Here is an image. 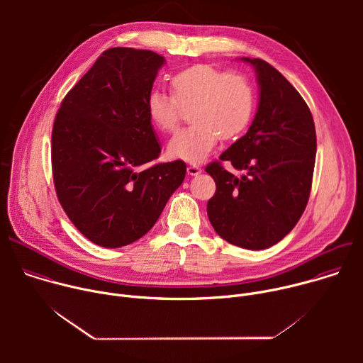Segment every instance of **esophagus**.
I'll return each instance as SVG.
<instances>
[{"label": "esophagus", "mask_w": 363, "mask_h": 363, "mask_svg": "<svg viewBox=\"0 0 363 363\" xmlns=\"http://www.w3.org/2000/svg\"><path fill=\"white\" fill-rule=\"evenodd\" d=\"M186 172H188V175H191V177H196V175H199V174L202 172V169H201V167H198V165H188Z\"/></svg>", "instance_id": "1"}]
</instances>
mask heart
Here are the masks:
<instances>
[{
    "instance_id": "1",
    "label": "heart",
    "mask_w": 363,
    "mask_h": 363,
    "mask_svg": "<svg viewBox=\"0 0 363 363\" xmlns=\"http://www.w3.org/2000/svg\"><path fill=\"white\" fill-rule=\"evenodd\" d=\"M171 93L150 91L146 111L161 132H174L184 111H191L192 123L175 133L168 145L172 158L186 162L203 161L218 138L228 140L241 135L254 112L250 80L241 73H225L208 65H195L174 74Z\"/></svg>"
}]
</instances>
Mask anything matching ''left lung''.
Wrapping results in <instances>:
<instances>
[{
	"mask_svg": "<svg viewBox=\"0 0 363 363\" xmlns=\"http://www.w3.org/2000/svg\"><path fill=\"white\" fill-rule=\"evenodd\" d=\"M241 60L255 70L258 108L247 133L220 160L247 174L237 178L220 161L206 167L217 185L206 213L217 234L230 244L264 250L283 240L306 208L316 129L306 101L279 70L262 59Z\"/></svg>",
	"mask_w": 363,
	"mask_h": 363,
	"instance_id": "left-lung-1",
	"label": "left lung"
}]
</instances>
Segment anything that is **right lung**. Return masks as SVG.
<instances>
[{
    "label": "right lung",
    "mask_w": 363,
    "mask_h": 363,
    "mask_svg": "<svg viewBox=\"0 0 363 363\" xmlns=\"http://www.w3.org/2000/svg\"><path fill=\"white\" fill-rule=\"evenodd\" d=\"M164 65L150 50L103 51L56 115L51 168L57 198L97 245L118 248L143 237L185 178L179 160L147 167L161 146L146 101Z\"/></svg>",
    "instance_id": "add662e5"
}]
</instances>
